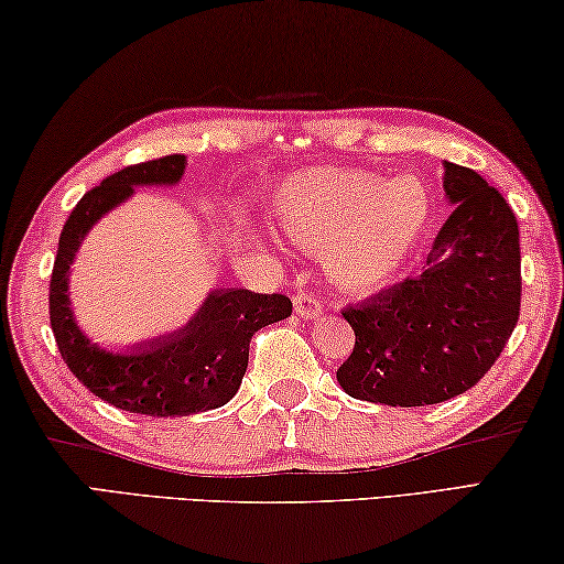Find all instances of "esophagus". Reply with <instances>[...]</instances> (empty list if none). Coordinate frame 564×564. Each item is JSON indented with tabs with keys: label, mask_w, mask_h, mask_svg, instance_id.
I'll use <instances>...</instances> for the list:
<instances>
[{
	"label": "esophagus",
	"mask_w": 564,
	"mask_h": 564,
	"mask_svg": "<svg viewBox=\"0 0 564 564\" xmlns=\"http://www.w3.org/2000/svg\"><path fill=\"white\" fill-rule=\"evenodd\" d=\"M293 308H296V314L301 318H316L324 314V303L316 296H311V293H299V296L293 299Z\"/></svg>",
	"instance_id": "34e87169"
}]
</instances>
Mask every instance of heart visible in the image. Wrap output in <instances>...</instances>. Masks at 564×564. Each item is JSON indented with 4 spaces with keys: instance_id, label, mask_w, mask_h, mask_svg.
Returning a JSON list of instances; mask_svg holds the SVG:
<instances>
[{
    "instance_id": "obj_1",
    "label": "heart",
    "mask_w": 564,
    "mask_h": 564,
    "mask_svg": "<svg viewBox=\"0 0 564 564\" xmlns=\"http://www.w3.org/2000/svg\"><path fill=\"white\" fill-rule=\"evenodd\" d=\"M432 203L411 177L308 170L281 185L273 226L293 243L324 250L330 279L371 289L397 273L422 238Z\"/></svg>"
}]
</instances>
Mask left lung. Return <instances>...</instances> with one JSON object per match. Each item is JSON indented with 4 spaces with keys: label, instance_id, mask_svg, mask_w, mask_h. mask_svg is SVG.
<instances>
[{
    "label": "left lung",
    "instance_id": "obj_1",
    "mask_svg": "<svg viewBox=\"0 0 564 564\" xmlns=\"http://www.w3.org/2000/svg\"><path fill=\"white\" fill-rule=\"evenodd\" d=\"M452 216L426 268L344 308L354 351L336 379L348 397L426 406L475 387L520 318V228L509 203L475 170L444 163Z\"/></svg>",
    "mask_w": 564,
    "mask_h": 564
}]
</instances>
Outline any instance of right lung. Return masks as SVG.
Wrapping results in <instances>:
<instances>
[{"label": "right lung", "instance_id": "add662e5", "mask_svg": "<svg viewBox=\"0 0 564 564\" xmlns=\"http://www.w3.org/2000/svg\"><path fill=\"white\" fill-rule=\"evenodd\" d=\"M185 155H165L128 165L87 191L69 213L50 281V324L67 369L107 404L132 414L191 416L218 409L236 397L248 369V348L256 330L291 316L283 293L248 289L213 291L195 318L177 334L153 338L110 354L89 344L77 328L67 299L69 263L79 240L107 210L130 198L132 185H170L183 177Z\"/></svg>", "mask_w": 564, "mask_h": 564}]
</instances>
